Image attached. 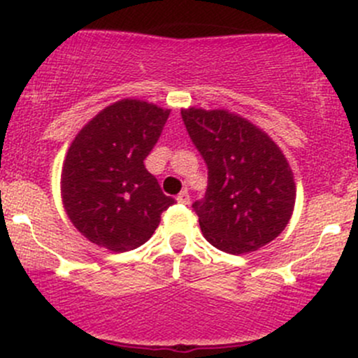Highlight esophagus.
Segmentation results:
<instances>
[{
  "instance_id": "obj_1",
  "label": "esophagus",
  "mask_w": 358,
  "mask_h": 358,
  "mask_svg": "<svg viewBox=\"0 0 358 358\" xmlns=\"http://www.w3.org/2000/svg\"><path fill=\"white\" fill-rule=\"evenodd\" d=\"M178 201L182 205H189V201H191L189 193H187V191H180V193L178 194Z\"/></svg>"
}]
</instances>
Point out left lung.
<instances>
[{
    "instance_id": "8db88e82",
    "label": "left lung",
    "mask_w": 358,
    "mask_h": 358,
    "mask_svg": "<svg viewBox=\"0 0 358 358\" xmlns=\"http://www.w3.org/2000/svg\"><path fill=\"white\" fill-rule=\"evenodd\" d=\"M208 169L193 208L206 241L231 255L255 252L288 226L296 187L285 155L257 125L226 110L180 112Z\"/></svg>"
}]
</instances>
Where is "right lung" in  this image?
<instances>
[{"label":"right lung","mask_w":358,"mask_h":358,"mask_svg":"<svg viewBox=\"0 0 358 358\" xmlns=\"http://www.w3.org/2000/svg\"><path fill=\"white\" fill-rule=\"evenodd\" d=\"M169 110L139 99L106 106L70 145L62 171L69 219L91 243L129 252L148 241L176 203L145 167Z\"/></svg>","instance_id":"obj_1"}]
</instances>
